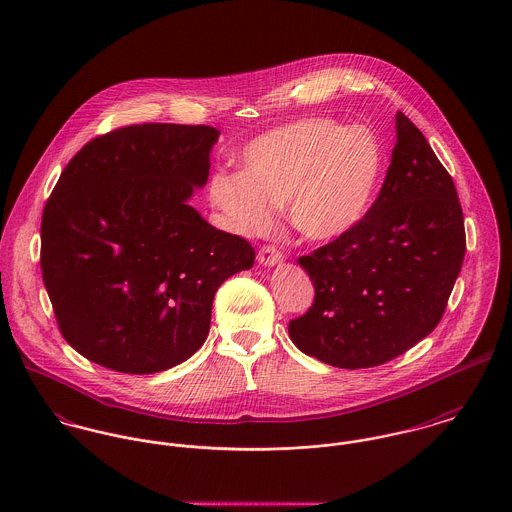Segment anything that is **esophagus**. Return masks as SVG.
<instances>
[{"label": "esophagus", "mask_w": 512, "mask_h": 512, "mask_svg": "<svg viewBox=\"0 0 512 512\" xmlns=\"http://www.w3.org/2000/svg\"><path fill=\"white\" fill-rule=\"evenodd\" d=\"M282 260H284V256H282V252L276 246H262L258 250V262L262 266H266V268H272V266L280 264Z\"/></svg>", "instance_id": "obj_1"}]
</instances>
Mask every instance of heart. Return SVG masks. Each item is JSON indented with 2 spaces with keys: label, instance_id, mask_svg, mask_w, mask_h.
Masks as SVG:
<instances>
[{
  "label": "heart",
  "instance_id": "obj_1",
  "mask_svg": "<svg viewBox=\"0 0 512 512\" xmlns=\"http://www.w3.org/2000/svg\"><path fill=\"white\" fill-rule=\"evenodd\" d=\"M384 177L386 151L372 130L313 116L254 138L242 151V171L213 173L207 191L234 234H266L276 205L286 203L299 234L331 242L366 219Z\"/></svg>",
  "mask_w": 512,
  "mask_h": 512
}]
</instances>
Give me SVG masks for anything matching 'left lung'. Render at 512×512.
I'll return each instance as SVG.
<instances>
[{"label": "left lung", "mask_w": 512, "mask_h": 512, "mask_svg": "<svg viewBox=\"0 0 512 512\" xmlns=\"http://www.w3.org/2000/svg\"><path fill=\"white\" fill-rule=\"evenodd\" d=\"M465 256L453 179L424 134L396 114V146L366 219L297 264L315 299L290 321L293 345L339 368L384 365L428 337Z\"/></svg>", "instance_id": "8db88e82"}]
</instances>
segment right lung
<instances>
[{"label": "right lung", "instance_id": "right-lung-1", "mask_svg": "<svg viewBox=\"0 0 512 512\" xmlns=\"http://www.w3.org/2000/svg\"><path fill=\"white\" fill-rule=\"evenodd\" d=\"M211 126H126L82 147L41 220V272L67 343L96 365L153 374L193 357L215 293L254 248L189 205Z\"/></svg>", "mask_w": 512, "mask_h": 512}]
</instances>
